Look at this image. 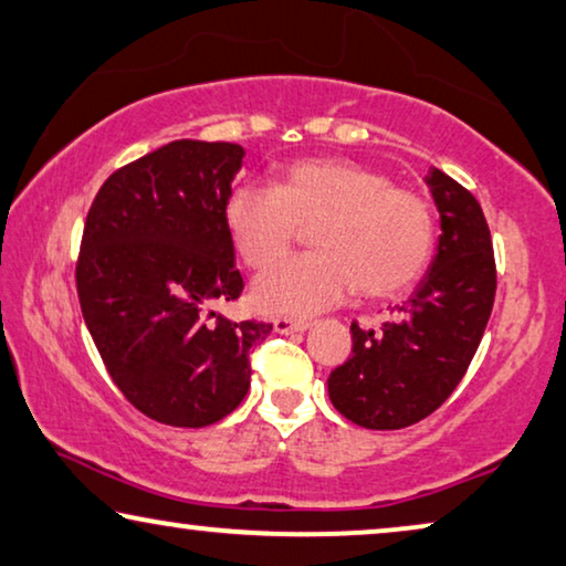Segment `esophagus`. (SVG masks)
Wrapping results in <instances>:
<instances>
[{
    "instance_id": "obj_1",
    "label": "esophagus",
    "mask_w": 566,
    "mask_h": 566,
    "mask_svg": "<svg viewBox=\"0 0 566 566\" xmlns=\"http://www.w3.org/2000/svg\"><path fill=\"white\" fill-rule=\"evenodd\" d=\"M310 327H312L310 319H294V317H280V319H274V331L282 333V335L305 333V331H310Z\"/></svg>"
}]
</instances>
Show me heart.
Segmentation results:
<instances>
[{
    "label": "heart",
    "mask_w": 566,
    "mask_h": 566,
    "mask_svg": "<svg viewBox=\"0 0 566 566\" xmlns=\"http://www.w3.org/2000/svg\"><path fill=\"white\" fill-rule=\"evenodd\" d=\"M223 223L256 272L276 264L312 226L317 251L269 269L254 284L256 305L284 315H315L353 290L366 300L396 297L421 280L437 247L432 202L348 157L286 165L274 188L235 185Z\"/></svg>",
    "instance_id": "heart-1"
}]
</instances>
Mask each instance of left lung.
Masks as SVG:
<instances>
[{
  "instance_id": "left-lung-1",
  "label": "left lung",
  "mask_w": 566,
  "mask_h": 566,
  "mask_svg": "<svg viewBox=\"0 0 566 566\" xmlns=\"http://www.w3.org/2000/svg\"><path fill=\"white\" fill-rule=\"evenodd\" d=\"M442 235L424 282L378 331L350 325L353 353L327 378L333 407L366 429L417 424L465 376L495 300V259L483 208L442 170L427 177Z\"/></svg>"
}]
</instances>
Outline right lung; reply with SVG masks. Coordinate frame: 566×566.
Wrapping results in <instances>:
<instances>
[{
	"label": "right lung",
	"instance_id": "1",
	"mask_svg": "<svg viewBox=\"0 0 566 566\" xmlns=\"http://www.w3.org/2000/svg\"><path fill=\"white\" fill-rule=\"evenodd\" d=\"M243 147L177 139L101 185L75 286L98 356L126 401L170 427L229 417L272 323L216 315L243 292L223 202Z\"/></svg>",
	"mask_w": 566,
	"mask_h": 566
}]
</instances>
